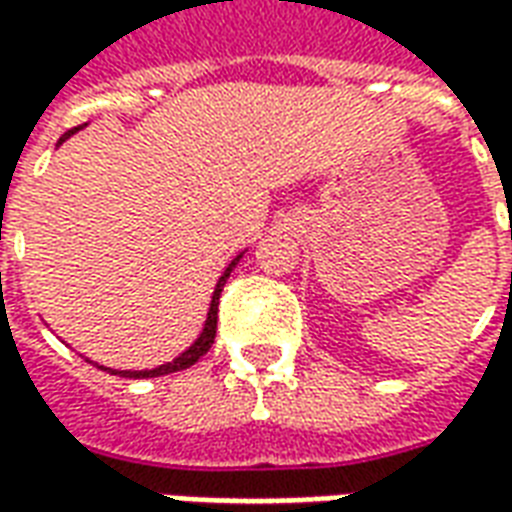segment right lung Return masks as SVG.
Returning <instances> with one entry per match:
<instances>
[{"label": "right lung", "mask_w": 512, "mask_h": 512, "mask_svg": "<svg viewBox=\"0 0 512 512\" xmlns=\"http://www.w3.org/2000/svg\"><path fill=\"white\" fill-rule=\"evenodd\" d=\"M79 128H73V131H68V134L60 136V145L68 139L71 134H76ZM241 260V255L235 257L233 263L227 266V271H224L222 277H219V282H216V290H213V299H211V310H208V321H205V329H202V334L194 340V345H191L189 351H183V354L178 356V359H172V362H167V365L161 367H153V370H109V367H101V370H109V373H115V376H123V378H156V376H167V373H178V370H186V367H191L200 356H205L208 351H211L213 340H216V318H219V296H222V288L224 282H227V277H230V271L235 268V263Z\"/></svg>", "instance_id": "right-lung-1"}]
</instances>
